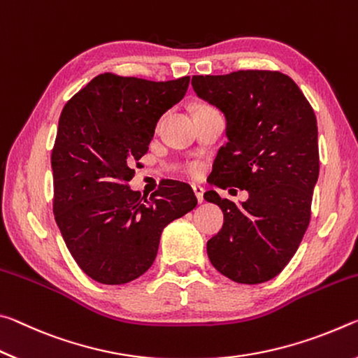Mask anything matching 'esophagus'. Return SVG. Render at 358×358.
I'll return each mask as SVG.
<instances>
[{
    "instance_id": "34e87169",
    "label": "esophagus",
    "mask_w": 358,
    "mask_h": 358,
    "mask_svg": "<svg viewBox=\"0 0 358 358\" xmlns=\"http://www.w3.org/2000/svg\"><path fill=\"white\" fill-rule=\"evenodd\" d=\"M192 189H193V193H195L198 203H203V195H204V189H203V187L195 184V185H192Z\"/></svg>"
}]
</instances>
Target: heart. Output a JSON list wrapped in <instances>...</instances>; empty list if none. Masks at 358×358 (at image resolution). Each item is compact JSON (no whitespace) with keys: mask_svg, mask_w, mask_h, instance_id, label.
Listing matches in <instances>:
<instances>
[{"mask_svg":"<svg viewBox=\"0 0 358 358\" xmlns=\"http://www.w3.org/2000/svg\"><path fill=\"white\" fill-rule=\"evenodd\" d=\"M198 171H200V168H198V165H190L189 166V173L190 174H196Z\"/></svg>","mask_w":358,"mask_h":358,"instance_id":"1","label":"heart"}]
</instances>
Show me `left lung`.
<instances>
[{"label": "left lung", "mask_w": 358, "mask_h": 358, "mask_svg": "<svg viewBox=\"0 0 358 358\" xmlns=\"http://www.w3.org/2000/svg\"><path fill=\"white\" fill-rule=\"evenodd\" d=\"M192 87L227 120L210 184L249 193L239 204L204 193L224 213L208 257L234 282H266L295 255L309 225L319 178L315 114L295 82L278 71L193 76Z\"/></svg>", "instance_id": "1"}]
</instances>
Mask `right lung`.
<instances>
[{
    "label": "right lung",
    "mask_w": 358,
    "mask_h": 358,
    "mask_svg": "<svg viewBox=\"0 0 358 358\" xmlns=\"http://www.w3.org/2000/svg\"><path fill=\"white\" fill-rule=\"evenodd\" d=\"M190 78L154 82L104 73L63 108L54 150V214L73 259L108 285L138 279L154 263L163 228L196 206L189 184L165 180L143 200L128 187L157 122Z\"/></svg>",
    "instance_id": "right-lung-1"
}]
</instances>
